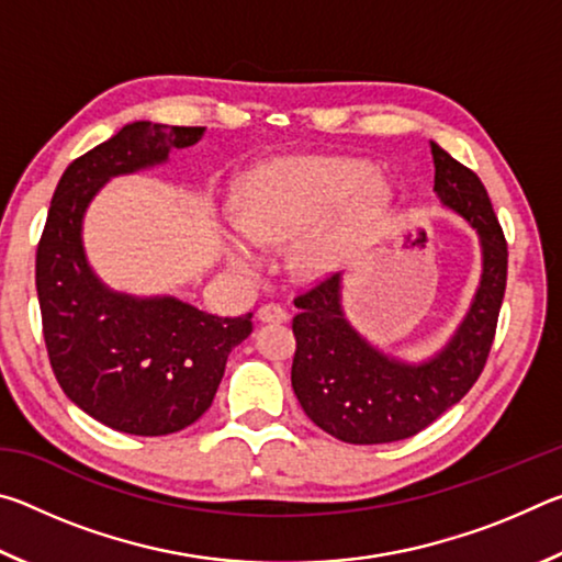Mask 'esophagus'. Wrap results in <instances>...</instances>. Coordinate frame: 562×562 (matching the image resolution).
Listing matches in <instances>:
<instances>
[{"instance_id": "obj_1", "label": "esophagus", "mask_w": 562, "mask_h": 562, "mask_svg": "<svg viewBox=\"0 0 562 562\" xmlns=\"http://www.w3.org/2000/svg\"><path fill=\"white\" fill-rule=\"evenodd\" d=\"M258 319L260 322H288L290 315L288 310L280 307V304H262L258 310Z\"/></svg>"}]
</instances>
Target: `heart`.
<instances>
[{
  "instance_id": "obj_1",
  "label": "heart",
  "mask_w": 562,
  "mask_h": 562,
  "mask_svg": "<svg viewBox=\"0 0 562 562\" xmlns=\"http://www.w3.org/2000/svg\"><path fill=\"white\" fill-rule=\"evenodd\" d=\"M367 168L341 158H288L255 170L240 195V223L225 235V258L240 274H258L268 258L262 245L292 237V268L319 278L345 260L364 217L367 190L347 198Z\"/></svg>"
}]
</instances>
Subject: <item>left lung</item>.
Returning <instances> with one entry per match:
<instances>
[{
    "instance_id": "1",
    "label": "left lung",
    "mask_w": 562,
    "mask_h": 562,
    "mask_svg": "<svg viewBox=\"0 0 562 562\" xmlns=\"http://www.w3.org/2000/svg\"><path fill=\"white\" fill-rule=\"evenodd\" d=\"M434 190L481 237L483 274L471 310L449 345L406 364L369 345L341 312V278L331 274L294 297L297 339L292 389L312 422L345 443H392L434 424L469 394L486 367L506 294L508 245L481 178L431 144Z\"/></svg>"
}]
</instances>
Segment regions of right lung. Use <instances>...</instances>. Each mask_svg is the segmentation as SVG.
<instances>
[{
  "label": "right lung",
  "mask_w": 562,
  "mask_h": 562,
  "mask_svg": "<svg viewBox=\"0 0 562 562\" xmlns=\"http://www.w3.org/2000/svg\"><path fill=\"white\" fill-rule=\"evenodd\" d=\"M203 126L136 121L64 170L36 247V294L54 376L97 422L133 436H166L213 404L252 312L217 317L176 297H131L91 272L81 221L109 178L168 160L203 138Z\"/></svg>",
  "instance_id": "obj_1"
}]
</instances>
